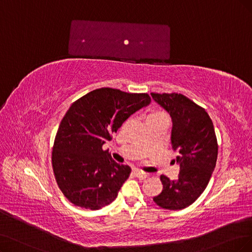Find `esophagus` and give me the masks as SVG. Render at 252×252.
<instances>
[{
    "instance_id": "esophagus-1",
    "label": "esophagus",
    "mask_w": 252,
    "mask_h": 252,
    "mask_svg": "<svg viewBox=\"0 0 252 252\" xmlns=\"http://www.w3.org/2000/svg\"><path fill=\"white\" fill-rule=\"evenodd\" d=\"M134 172H135V175L137 176V178H138V179H141V180L146 179L147 176H148V174H147L146 172L141 171V170H138V169H136Z\"/></svg>"
}]
</instances>
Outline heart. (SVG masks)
I'll return each instance as SVG.
<instances>
[{"label":"heart","instance_id":"obj_1","mask_svg":"<svg viewBox=\"0 0 252 252\" xmlns=\"http://www.w3.org/2000/svg\"><path fill=\"white\" fill-rule=\"evenodd\" d=\"M153 114H165L164 112H156V113H153Z\"/></svg>","mask_w":252,"mask_h":252}]
</instances>
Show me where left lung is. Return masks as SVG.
I'll list each match as a JSON object with an SVG mask.
<instances>
[{"mask_svg": "<svg viewBox=\"0 0 252 252\" xmlns=\"http://www.w3.org/2000/svg\"><path fill=\"white\" fill-rule=\"evenodd\" d=\"M172 119L171 144L179 154V179L171 181L161 175L162 192L154 197L166 210L189 207L207 188L215 169L218 144L215 129L203 108L179 93H151Z\"/></svg>", "mask_w": 252, "mask_h": 252, "instance_id": "left-lung-1", "label": "left lung"}]
</instances>
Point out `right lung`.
<instances>
[{
    "instance_id": "obj_1",
    "label": "right lung",
    "mask_w": 252,
    "mask_h": 252,
    "mask_svg": "<svg viewBox=\"0 0 252 252\" xmlns=\"http://www.w3.org/2000/svg\"><path fill=\"white\" fill-rule=\"evenodd\" d=\"M150 102L147 93L106 87L87 93L67 110L56 134L52 164L60 190L74 206L98 210L117 197L131 168L116 163L102 145Z\"/></svg>"
}]
</instances>
